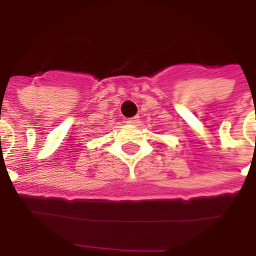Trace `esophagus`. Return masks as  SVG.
<instances>
[{
	"label": "esophagus",
	"mask_w": 256,
	"mask_h": 256,
	"mask_svg": "<svg viewBox=\"0 0 256 256\" xmlns=\"http://www.w3.org/2000/svg\"><path fill=\"white\" fill-rule=\"evenodd\" d=\"M138 122H140V118H138V116H134V118H126V124H128V125H136Z\"/></svg>",
	"instance_id": "esophagus-1"
}]
</instances>
